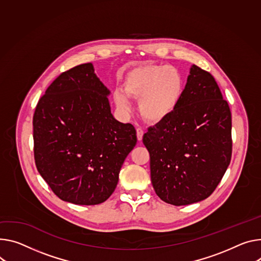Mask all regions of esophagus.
I'll list each match as a JSON object with an SVG mask.
<instances>
[{
	"instance_id": "1",
	"label": "esophagus",
	"mask_w": 261,
	"mask_h": 261,
	"mask_svg": "<svg viewBox=\"0 0 261 261\" xmlns=\"http://www.w3.org/2000/svg\"><path fill=\"white\" fill-rule=\"evenodd\" d=\"M136 135H137V139L141 140V139H143V136H144V130L141 128H137L136 129Z\"/></svg>"
}]
</instances>
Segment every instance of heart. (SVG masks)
Segmentation results:
<instances>
[{
    "instance_id": "1",
    "label": "heart",
    "mask_w": 261,
    "mask_h": 261,
    "mask_svg": "<svg viewBox=\"0 0 261 261\" xmlns=\"http://www.w3.org/2000/svg\"><path fill=\"white\" fill-rule=\"evenodd\" d=\"M124 90L138 101L144 120L157 124L169 117L179 106L184 92V80L178 69L168 65H141L133 68L124 80ZM117 107L129 111L125 93L115 91Z\"/></svg>"
}]
</instances>
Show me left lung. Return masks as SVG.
<instances>
[{
  "instance_id": "8db88e82",
  "label": "left lung",
  "mask_w": 261,
  "mask_h": 261,
  "mask_svg": "<svg viewBox=\"0 0 261 261\" xmlns=\"http://www.w3.org/2000/svg\"><path fill=\"white\" fill-rule=\"evenodd\" d=\"M231 111L216 79L193 65L177 109L143 137L156 195L176 206L208 198L231 160Z\"/></svg>"
}]
</instances>
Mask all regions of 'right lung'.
Instances as JSON below:
<instances>
[{
    "instance_id": "1",
    "label": "right lung",
    "mask_w": 261,
    "mask_h": 261,
    "mask_svg": "<svg viewBox=\"0 0 261 261\" xmlns=\"http://www.w3.org/2000/svg\"><path fill=\"white\" fill-rule=\"evenodd\" d=\"M109 90L84 63L60 74L33 115L38 173L61 200L97 205L114 192L122 165L136 145V130L116 121Z\"/></svg>"
}]
</instances>
